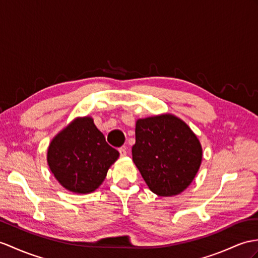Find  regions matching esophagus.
I'll return each instance as SVG.
<instances>
[{
    "mask_svg": "<svg viewBox=\"0 0 258 258\" xmlns=\"http://www.w3.org/2000/svg\"><path fill=\"white\" fill-rule=\"evenodd\" d=\"M119 153H120L121 158H124L125 155H127V151H125V148H119Z\"/></svg>",
    "mask_w": 258,
    "mask_h": 258,
    "instance_id": "34e87169",
    "label": "esophagus"
}]
</instances>
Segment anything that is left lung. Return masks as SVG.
<instances>
[{"label":"left lung","mask_w":258,"mask_h":258,"mask_svg":"<svg viewBox=\"0 0 258 258\" xmlns=\"http://www.w3.org/2000/svg\"><path fill=\"white\" fill-rule=\"evenodd\" d=\"M133 160L150 190L162 197L184 191L203 161L197 136L172 114L138 119Z\"/></svg>","instance_id":"8db88e82"}]
</instances>
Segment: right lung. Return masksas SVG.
<instances>
[{"mask_svg":"<svg viewBox=\"0 0 258 258\" xmlns=\"http://www.w3.org/2000/svg\"><path fill=\"white\" fill-rule=\"evenodd\" d=\"M119 152L106 142L90 116L77 117L50 142L47 162L67 190L90 194L103 184Z\"/></svg>","mask_w":258,"mask_h":258,"instance_id":"right-lung-1","label":"right lung"}]
</instances>
